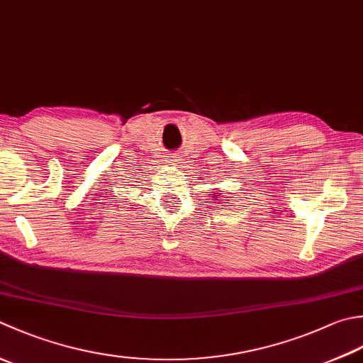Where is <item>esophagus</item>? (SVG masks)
Returning <instances> with one entry per match:
<instances>
[{
  "label": "esophagus",
  "instance_id": "1",
  "mask_svg": "<svg viewBox=\"0 0 363 363\" xmlns=\"http://www.w3.org/2000/svg\"><path fill=\"white\" fill-rule=\"evenodd\" d=\"M181 155L179 154H172L168 157V163H173V165H177V163H181Z\"/></svg>",
  "mask_w": 363,
  "mask_h": 363
}]
</instances>
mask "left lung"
<instances>
[{
  "instance_id": "8db88e82",
  "label": "left lung",
  "mask_w": 363,
  "mask_h": 363,
  "mask_svg": "<svg viewBox=\"0 0 363 363\" xmlns=\"http://www.w3.org/2000/svg\"><path fill=\"white\" fill-rule=\"evenodd\" d=\"M217 196H218V194H217Z\"/></svg>"
}]
</instances>
